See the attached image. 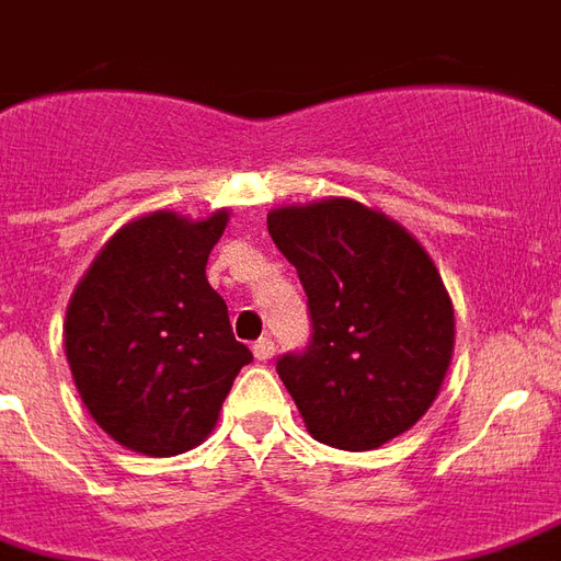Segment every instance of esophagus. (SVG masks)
Wrapping results in <instances>:
<instances>
[{
	"label": "esophagus",
	"instance_id": "esophagus-1",
	"mask_svg": "<svg viewBox=\"0 0 561 561\" xmlns=\"http://www.w3.org/2000/svg\"><path fill=\"white\" fill-rule=\"evenodd\" d=\"M252 353L259 362H271L276 356V344H273V337H259L255 344H252Z\"/></svg>",
	"mask_w": 561,
	"mask_h": 561
}]
</instances>
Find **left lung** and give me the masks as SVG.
<instances>
[{"mask_svg":"<svg viewBox=\"0 0 561 561\" xmlns=\"http://www.w3.org/2000/svg\"><path fill=\"white\" fill-rule=\"evenodd\" d=\"M267 232L309 297L311 341L276 362L311 438L376 450L421 421L453 358V302L421 243L353 199L285 205Z\"/></svg>","mask_w":561,"mask_h":561,"instance_id":"left-lung-1","label":"left lung"}]
</instances>
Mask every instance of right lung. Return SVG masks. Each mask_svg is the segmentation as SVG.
I'll return each mask as SVG.
<instances>
[{
    "label": "right lung",
    "mask_w": 561,
    "mask_h": 561,
    "mask_svg": "<svg viewBox=\"0 0 561 561\" xmlns=\"http://www.w3.org/2000/svg\"><path fill=\"white\" fill-rule=\"evenodd\" d=\"M229 214L152 211L119 229L67 306L64 350L81 403L123 447L179 456L208 438L252 353L234 341L205 264Z\"/></svg>",
    "instance_id": "1"
}]
</instances>
